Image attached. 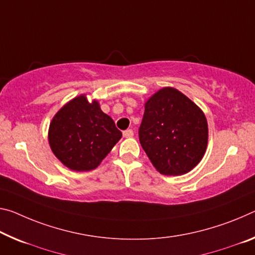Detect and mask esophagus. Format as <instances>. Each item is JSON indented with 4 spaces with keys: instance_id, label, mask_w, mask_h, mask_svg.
<instances>
[{
    "instance_id": "34e87169",
    "label": "esophagus",
    "mask_w": 255,
    "mask_h": 255,
    "mask_svg": "<svg viewBox=\"0 0 255 255\" xmlns=\"http://www.w3.org/2000/svg\"><path fill=\"white\" fill-rule=\"evenodd\" d=\"M123 135L124 137H126V138H130V137L134 136V131H132L131 129H127V130H125L123 132Z\"/></svg>"
}]
</instances>
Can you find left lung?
Wrapping results in <instances>:
<instances>
[{
    "label": "left lung",
    "instance_id": "left-lung-1",
    "mask_svg": "<svg viewBox=\"0 0 255 255\" xmlns=\"http://www.w3.org/2000/svg\"><path fill=\"white\" fill-rule=\"evenodd\" d=\"M148 159L162 175L180 176L203 157L208 123L203 111L183 93L164 87L145 103L138 130Z\"/></svg>",
    "mask_w": 255,
    "mask_h": 255
}]
</instances>
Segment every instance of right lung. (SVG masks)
Listing matches in <instances>:
<instances>
[{
    "mask_svg": "<svg viewBox=\"0 0 255 255\" xmlns=\"http://www.w3.org/2000/svg\"><path fill=\"white\" fill-rule=\"evenodd\" d=\"M111 117L98 101L90 103L79 95L63 106L48 129V143L54 155L71 170L95 169L121 138Z\"/></svg>",
    "mask_w": 255,
    "mask_h": 255,
    "instance_id": "obj_1",
    "label": "right lung"
}]
</instances>
